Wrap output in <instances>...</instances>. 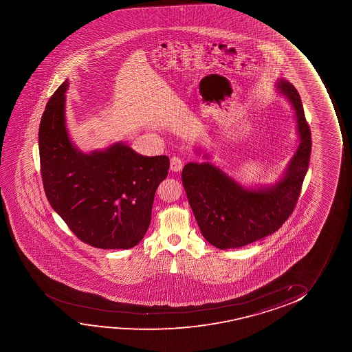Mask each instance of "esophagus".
Segmentation results:
<instances>
[{"label": "esophagus", "instance_id": "34e87169", "mask_svg": "<svg viewBox=\"0 0 352 352\" xmlns=\"http://www.w3.org/2000/svg\"><path fill=\"white\" fill-rule=\"evenodd\" d=\"M182 169H183V161L177 156H173L170 159V170L172 172H180Z\"/></svg>", "mask_w": 352, "mask_h": 352}]
</instances>
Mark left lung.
I'll return each instance as SVG.
<instances>
[{
    "mask_svg": "<svg viewBox=\"0 0 352 352\" xmlns=\"http://www.w3.org/2000/svg\"><path fill=\"white\" fill-rule=\"evenodd\" d=\"M275 87L294 108L299 145L274 185L245 188L209 162L184 167L182 180L190 207L202 236L217 249L241 248L274 233L298 201L310 161L311 133L296 87L285 79L276 80Z\"/></svg>",
    "mask_w": 352,
    "mask_h": 352,
    "instance_id": "8db88e82",
    "label": "left lung"
}]
</instances>
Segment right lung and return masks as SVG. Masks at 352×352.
<instances>
[{"label":"right lung","instance_id":"right-lung-1","mask_svg":"<svg viewBox=\"0 0 352 352\" xmlns=\"http://www.w3.org/2000/svg\"><path fill=\"white\" fill-rule=\"evenodd\" d=\"M68 84L50 97L39 125L44 191L80 241L98 249H130L149 228L155 192L168 174L169 159L143 156L122 142L80 151L66 126Z\"/></svg>","mask_w":352,"mask_h":352}]
</instances>
